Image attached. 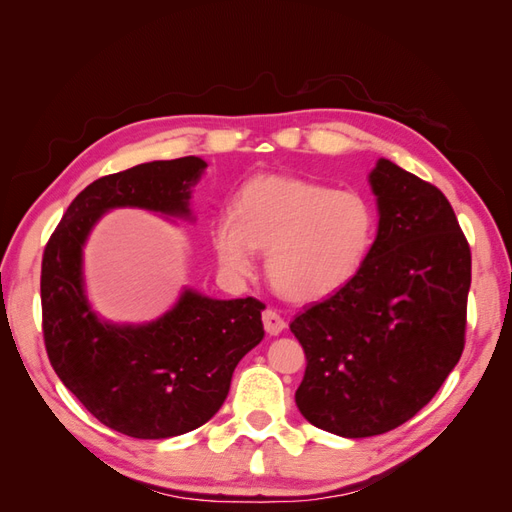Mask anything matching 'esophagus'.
Returning a JSON list of instances; mask_svg holds the SVG:
<instances>
[{"label": "esophagus", "mask_w": 512, "mask_h": 512, "mask_svg": "<svg viewBox=\"0 0 512 512\" xmlns=\"http://www.w3.org/2000/svg\"><path fill=\"white\" fill-rule=\"evenodd\" d=\"M262 321H264V328H266V332L270 334V336H277V334H281L286 330V321L279 317V314L275 312V310H264L262 312Z\"/></svg>", "instance_id": "34e87169"}]
</instances>
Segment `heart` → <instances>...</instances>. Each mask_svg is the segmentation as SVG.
I'll return each instance as SVG.
<instances>
[{"label": "heart", "instance_id": "b5f03b06", "mask_svg": "<svg viewBox=\"0 0 512 512\" xmlns=\"http://www.w3.org/2000/svg\"><path fill=\"white\" fill-rule=\"evenodd\" d=\"M378 231L374 204L352 189L297 176H255L217 217L213 250L224 275L253 273L266 253V277L281 297L328 299L361 273Z\"/></svg>", "mask_w": 512, "mask_h": 512}]
</instances>
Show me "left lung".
<instances>
[{"label": "left lung", "mask_w": 512, "mask_h": 512, "mask_svg": "<svg viewBox=\"0 0 512 512\" xmlns=\"http://www.w3.org/2000/svg\"><path fill=\"white\" fill-rule=\"evenodd\" d=\"M378 231L350 284L290 323L308 365L301 416L341 438L400 427L436 396L464 350L471 248L433 184L380 158Z\"/></svg>", "instance_id": "left-lung-1"}]
</instances>
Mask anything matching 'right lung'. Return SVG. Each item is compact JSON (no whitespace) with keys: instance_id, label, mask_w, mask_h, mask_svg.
I'll use <instances>...</instances> for the list:
<instances>
[{"instance_id":"obj_1","label":"right lung","mask_w":512,"mask_h":512,"mask_svg":"<svg viewBox=\"0 0 512 512\" xmlns=\"http://www.w3.org/2000/svg\"><path fill=\"white\" fill-rule=\"evenodd\" d=\"M198 156L143 162L85 187L52 233L41 264L43 339L61 383L92 416L125 436L162 440L209 422L228 396L237 363L264 339L255 297L213 299L184 286L145 323H114L94 310L83 250L105 213L143 209L193 222Z\"/></svg>"}]
</instances>
